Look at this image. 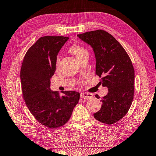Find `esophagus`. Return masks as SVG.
I'll list each match as a JSON object with an SVG mask.
<instances>
[{"instance_id": "esophagus-1", "label": "esophagus", "mask_w": 156, "mask_h": 156, "mask_svg": "<svg viewBox=\"0 0 156 156\" xmlns=\"http://www.w3.org/2000/svg\"><path fill=\"white\" fill-rule=\"evenodd\" d=\"M93 97V94L83 92L81 93V98L83 99H85V100H88V99H90Z\"/></svg>"}]
</instances>
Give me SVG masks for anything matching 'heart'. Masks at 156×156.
<instances>
[{
  "label": "heart",
  "instance_id": "1",
  "mask_svg": "<svg viewBox=\"0 0 156 156\" xmlns=\"http://www.w3.org/2000/svg\"><path fill=\"white\" fill-rule=\"evenodd\" d=\"M69 51L72 53L78 60L83 58V56L88 55V50L84 48V47L80 45L79 44H73L69 48ZM60 62V56L58 55L56 58V66L58 67Z\"/></svg>",
  "mask_w": 156,
  "mask_h": 156
}]
</instances>
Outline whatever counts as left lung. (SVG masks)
Masks as SVG:
<instances>
[{
	"label": "left lung",
	"instance_id": "obj_1",
	"mask_svg": "<svg viewBox=\"0 0 156 156\" xmlns=\"http://www.w3.org/2000/svg\"><path fill=\"white\" fill-rule=\"evenodd\" d=\"M77 36L93 48L96 58V73L100 83L108 88L101 99L100 110L94 117L105 124H112L128 112L133 100L135 71L131 60L122 45L109 33L96 30ZM99 99L100 97L96 94Z\"/></svg>",
	"mask_w": 156,
	"mask_h": 156
}]
</instances>
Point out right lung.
<instances>
[{"instance_id":"add662e5","label":"right lung","mask_w":156,"mask_h":156,"mask_svg":"<svg viewBox=\"0 0 156 156\" xmlns=\"http://www.w3.org/2000/svg\"><path fill=\"white\" fill-rule=\"evenodd\" d=\"M69 39L65 36L41 37L26 53L20 72L23 99L36 120L49 129L66 124L80 98L75 91L60 96L50 89L56 69V58Z\"/></svg>"}]
</instances>
